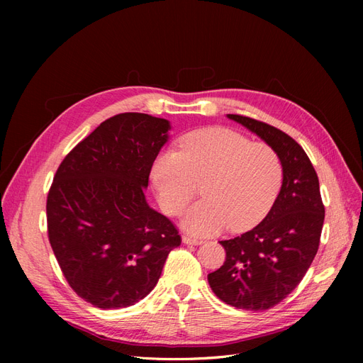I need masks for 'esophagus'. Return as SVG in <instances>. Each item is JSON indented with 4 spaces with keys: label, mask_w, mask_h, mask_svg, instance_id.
I'll return each mask as SVG.
<instances>
[{
    "label": "esophagus",
    "mask_w": 363,
    "mask_h": 363,
    "mask_svg": "<svg viewBox=\"0 0 363 363\" xmlns=\"http://www.w3.org/2000/svg\"><path fill=\"white\" fill-rule=\"evenodd\" d=\"M182 239H183V244H188V245H200V244L203 242L201 239L192 238V236H189V235H183Z\"/></svg>",
    "instance_id": "34e87169"
}]
</instances>
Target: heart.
<instances>
[{"mask_svg":"<svg viewBox=\"0 0 363 363\" xmlns=\"http://www.w3.org/2000/svg\"><path fill=\"white\" fill-rule=\"evenodd\" d=\"M162 211L175 216L194 199L201 184L203 200L183 216L194 235L233 232L256 225L276 203L283 184L277 151L235 130L211 127L192 131L180 150L164 148L151 167Z\"/></svg>","mask_w":363,"mask_h":363,"instance_id":"1","label":"heart"}]
</instances>
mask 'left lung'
Returning <instances> with one entry per match:
<instances>
[{"label":"left lung","instance_id":"obj_1","mask_svg":"<svg viewBox=\"0 0 363 363\" xmlns=\"http://www.w3.org/2000/svg\"><path fill=\"white\" fill-rule=\"evenodd\" d=\"M227 116L277 151L283 184L262 223L244 235L221 240L225 262L207 280L225 304L267 311L298 286L316 256L325 215L320 182L306 151L284 131L248 116Z\"/></svg>","mask_w":363,"mask_h":363}]
</instances>
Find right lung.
<instances>
[{
    "label": "right lung",
    "instance_id": "obj_1",
    "mask_svg": "<svg viewBox=\"0 0 363 363\" xmlns=\"http://www.w3.org/2000/svg\"><path fill=\"white\" fill-rule=\"evenodd\" d=\"M169 123L127 112L106 119L60 163L47 196L48 239L72 291L100 309L147 296L182 244L144 191Z\"/></svg>",
    "mask_w": 363,
    "mask_h": 363
}]
</instances>
